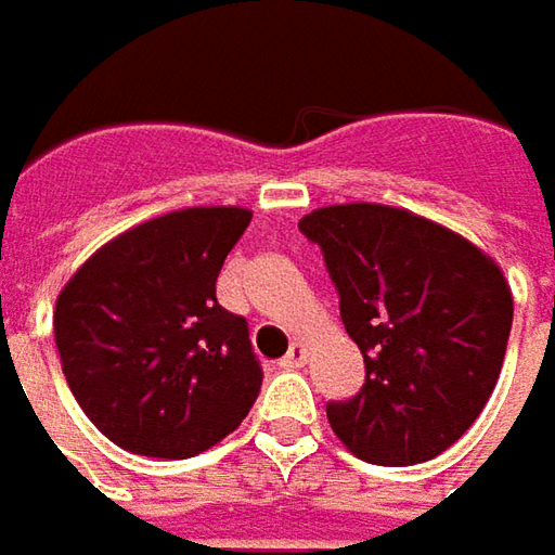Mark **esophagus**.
I'll use <instances>...</instances> for the list:
<instances>
[{"instance_id":"obj_1","label":"esophagus","mask_w":555,"mask_h":555,"mask_svg":"<svg viewBox=\"0 0 555 555\" xmlns=\"http://www.w3.org/2000/svg\"><path fill=\"white\" fill-rule=\"evenodd\" d=\"M305 354H308V351H305L302 341H293V345H289V351L284 354V360H281V366H286V370H296V366H302L305 363Z\"/></svg>"}]
</instances>
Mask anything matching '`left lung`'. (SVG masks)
Listing matches in <instances>:
<instances>
[{"label":"left lung","mask_w":555,"mask_h":555,"mask_svg":"<svg viewBox=\"0 0 555 555\" xmlns=\"http://www.w3.org/2000/svg\"><path fill=\"white\" fill-rule=\"evenodd\" d=\"M318 244L366 382L326 403L357 459L406 467L437 459L479 418L507 354L513 296L461 234L385 204H333L299 219Z\"/></svg>","instance_id":"left-lung-1"}]
</instances>
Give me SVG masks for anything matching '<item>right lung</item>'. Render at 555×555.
Wrapping results in <instances>:
<instances>
[{"instance_id": "obj_1", "label": "right lung", "mask_w": 555, "mask_h": 555, "mask_svg": "<svg viewBox=\"0 0 555 555\" xmlns=\"http://www.w3.org/2000/svg\"><path fill=\"white\" fill-rule=\"evenodd\" d=\"M244 207H189L113 237L69 278L54 308L63 375L115 446L192 459L217 446L262 388L241 314L217 302Z\"/></svg>"}]
</instances>
